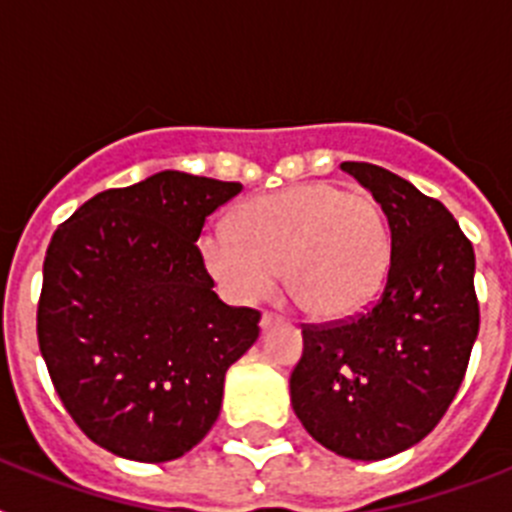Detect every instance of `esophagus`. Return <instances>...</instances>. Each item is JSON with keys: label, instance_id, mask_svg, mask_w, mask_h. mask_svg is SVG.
<instances>
[{"label": "esophagus", "instance_id": "34e87169", "mask_svg": "<svg viewBox=\"0 0 512 512\" xmlns=\"http://www.w3.org/2000/svg\"><path fill=\"white\" fill-rule=\"evenodd\" d=\"M277 323H284L282 315H277V312H269L266 310L264 315H261V328H271V325H277Z\"/></svg>", "mask_w": 512, "mask_h": 512}]
</instances>
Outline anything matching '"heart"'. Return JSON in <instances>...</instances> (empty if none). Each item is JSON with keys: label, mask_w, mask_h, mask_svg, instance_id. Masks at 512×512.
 <instances>
[{"label": "heart", "mask_w": 512, "mask_h": 512, "mask_svg": "<svg viewBox=\"0 0 512 512\" xmlns=\"http://www.w3.org/2000/svg\"><path fill=\"white\" fill-rule=\"evenodd\" d=\"M197 248L228 300H264L284 269L297 307L318 320H343L382 289L390 225L366 189L312 182L243 202L233 228L205 230Z\"/></svg>", "instance_id": "1"}]
</instances>
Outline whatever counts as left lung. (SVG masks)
Returning a JSON list of instances; mask_svg holds the SVG:
<instances>
[{"mask_svg": "<svg viewBox=\"0 0 512 512\" xmlns=\"http://www.w3.org/2000/svg\"><path fill=\"white\" fill-rule=\"evenodd\" d=\"M341 169L387 215L390 269L364 312L302 325L289 392L325 449L377 461L428 436L459 392L479 330L474 248L454 215L408 179L364 161Z\"/></svg>", "mask_w": 512, "mask_h": 512, "instance_id": "left-lung-1", "label": "left lung"}]
</instances>
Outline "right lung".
Returning a JSON list of instances; mask_svg holds the SVG:
<instances>
[{
    "mask_svg": "<svg viewBox=\"0 0 512 512\" xmlns=\"http://www.w3.org/2000/svg\"><path fill=\"white\" fill-rule=\"evenodd\" d=\"M241 189L184 171L104 189L45 251L40 354L84 436L122 459L194 449L228 366L259 338L261 312L225 305L197 248L207 215Z\"/></svg>",
    "mask_w": 512,
    "mask_h": 512,
    "instance_id": "1",
    "label": "right lung"
}]
</instances>
